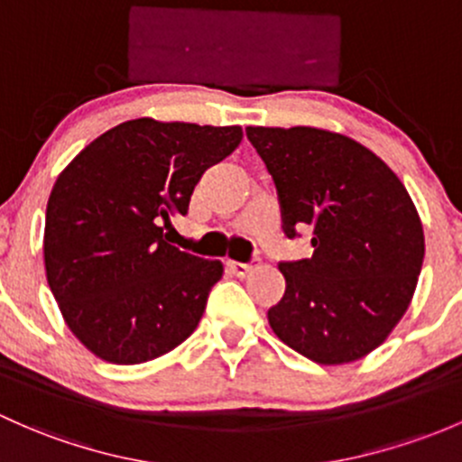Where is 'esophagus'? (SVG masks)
<instances>
[{
  "mask_svg": "<svg viewBox=\"0 0 462 462\" xmlns=\"http://www.w3.org/2000/svg\"><path fill=\"white\" fill-rule=\"evenodd\" d=\"M227 268H230L232 274L241 276V279H244V276L250 274V272L254 270L256 265H252V263H239V261H227Z\"/></svg>",
  "mask_w": 462,
  "mask_h": 462,
  "instance_id": "34e87169",
  "label": "esophagus"
}]
</instances>
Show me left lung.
Masks as SVG:
<instances>
[{"label": "left lung", "mask_w": 462, "mask_h": 462, "mask_svg": "<svg viewBox=\"0 0 462 462\" xmlns=\"http://www.w3.org/2000/svg\"><path fill=\"white\" fill-rule=\"evenodd\" d=\"M274 179L290 239L312 232L310 259L281 263L285 294L270 328L320 365L367 356L407 312L425 256L423 223L401 179L346 134L247 125Z\"/></svg>", "instance_id": "8db88e82"}]
</instances>
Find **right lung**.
Returning a JSON list of instances; mask_svg holds the SVG:
<instances>
[{
  "instance_id": "1",
  "label": "right lung",
  "mask_w": 462,
  "mask_h": 462,
  "mask_svg": "<svg viewBox=\"0 0 462 462\" xmlns=\"http://www.w3.org/2000/svg\"><path fill=\"white\" fill-rule=\"evenodd\" d=\"M241 139V125L142 116L61 170L46 208V279L70 332L101 361H152L197 329L223 263L168 244L162 221L186 215L201 174Z\"/></svg>"
}]
</instances>
